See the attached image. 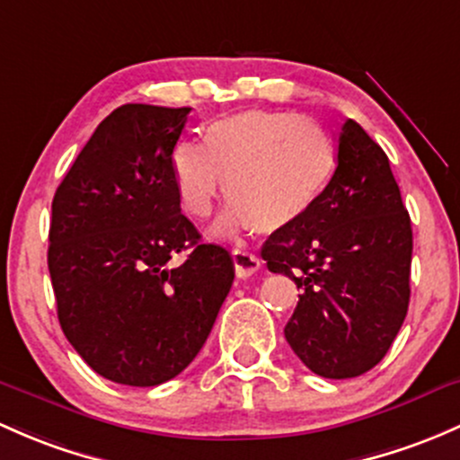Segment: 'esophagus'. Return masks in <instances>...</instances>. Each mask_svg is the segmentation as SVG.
<instances>
[{
  "mask_svg": "<svg viewBox=\"0 0 460 460\" xmlns=\"http://www.w3.org/2000/svg\"><path fill=\"white\" fill-rule=\"evenodd\" d=\"M231 258H234V267H235V275L238 278H251L255 270L260 269V258L255 253H249L244 249H234L231 251Z\"/></svg>",
  "mask_w": 460,
  "mask_h": 460,
  "instance_id": "1",
  "label": "esophagus"
}]
</instances>
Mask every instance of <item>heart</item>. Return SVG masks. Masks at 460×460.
<instances>
[{
	"instance_id": "1",
	"label": "heart",
	"mask_w": 460,
	"mask_h": 460,
	"mask_svg": "<svg viewBox=\"0 0 460 460\" xmlns=\"http://www.w3.org/2000/svg\"><path fill=\"white\" fill-rule=\"evenodd\" d=\"M337 147L326 128L295 112L249 110L209 123L202 143L172 149L169 173L182 211L207 217L225 181L229 209L216 234L253 226L278 234L302 222L326 193Z\"/></svg>"
}]
</instances>
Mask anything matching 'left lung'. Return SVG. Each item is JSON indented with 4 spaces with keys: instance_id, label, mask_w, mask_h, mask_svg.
<instances>
[{
    "instance_id": "1",
    "label": "left lung",
    "mask_w": 460,
    "mask_h": 460,
    "mask_svg": "<svg viewBox=\"0 0 460 460\" xmlns=\"http://www.w3.org/2000/svg\"><path fill=\"white\" fill-rule=\"evenodd\" d=\"M262 260L302 291L284 337L308 370L350 379L384 359L408 313L412 225L388 156L359 123L341 125L315 209L270 234Z\"/></svg>"
}]
</instances>
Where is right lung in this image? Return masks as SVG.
I'll use <instances>...</instances> for the list:
<instances>
[{
	"label": "right lung",
	"instance_id": "1",
	"mask_svg": "<svg viewBox=\"0 0 460 460\" xmlns=\"http://www.w3.org/2000/svg\"><path fill=\"white\" fill-rule=\"evenodd\" d=\"M191 108L128 103L101 120L52 200L48 269L57 315L92 370L165 384L200 352L234 260L181 214L169 156ZM190 250L181 268L168 260Z\"/></svg>",
	"mask_w": 460,
	"mask_h": 460
}]
</instances>
